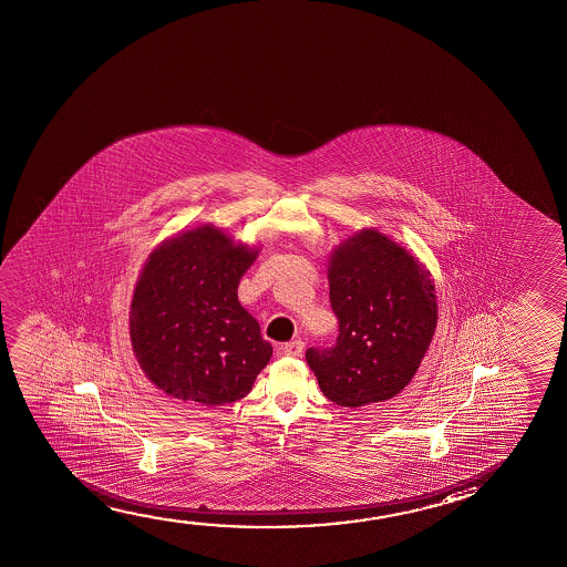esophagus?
Segmentation results:
<instances>
[{
  "instance_id": "1",
  "label": "esophagus",
  "mask_w": 567,
  "mask_h": 567,
  "mask_svg": "<svg viewBox=\"0 0 567 567\" xmlns=\"http://www.w3.org/2000/svg\"><path fill=\"white\" fill-rule=\"evenodd\" d=\"M280 349H282V353L287 354V357H300L302 351H305V341L295 339V341H288V343H285Z\"/></svg>"
}]
</instances>
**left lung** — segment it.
<instances>
[{
  "mask_svg": "<svg viewBox=\"0 0 567 567\" xmlns=\"http://www.w3.org/2000/svg\"><path fill=\"white\" fill-rule=\"evenodd\" d=\"M329 302L336 346L310 347L306 361L329 402H386L410 384L436 328L435 287L413 255L377 230L337 249Z\"/></svg>",
  "mask_w": 567,
  "mask_h": 567,
  "instance_id": "left-lung-1",
  "label": "left lung"
}]
</instances>
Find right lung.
<instances>
[{
	"label": "right lung",
	"mask_w": 567,
	"mask_h": 567,
	"mask_svg": "<svg viewBox=\"0 0 567 567\" xmlns=\"http://www.w3.org/2000/svg\"><path fill=\"white\" fill-rule=\"evenodd\" d=\"M255 257L213 226L150 255L132 298L131 339L140 367L165 394L206 408L249 394L272 354L238 300Z\"/></svg>",
	"instance_id": "1"
}]
</instances>
